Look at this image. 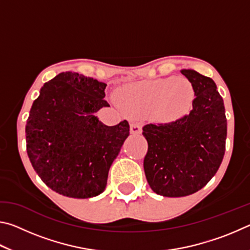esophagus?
<instances>
[{
	"label": "esophagus",
	"instance_id": "34e87169",
	"mask_svg": "<svg viewBox=\"0 0 250 250\" xmlns=\"http://www.w3.org/2000/svg\"><path fill=\"white\" fill-rule=\"evenodd\" d=\"M130 132L132 134H140L142 132L141 125L137 124V122H132V124H130Z\"/></svg>",
	"mask_w": 250,
	"mask_h": 250
}]
</instances>
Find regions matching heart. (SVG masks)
Here are the masks:
<instances>
[{
  "label": "heart",
  "mask_w": 250,
  "mask_h": 250,
  "mask_svg": "<svg viewBox=\"0 0 250 250\" xmlns=\"http://www.w3.org/2000/svg\"><path fill=\"white\" fill-rule=\"evenodd\" d=\"M124 98L142 115L151 112L153 119L171 122L191 109L194 100L192 83L186 78H160L130 87Z\"/></svg>",
  "instance_id": "b5f03b06"
}]
</instances>
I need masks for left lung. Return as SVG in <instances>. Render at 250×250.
<instances>
[{
    "label": "left lung",
    "mask_w": 250,
    "mask_h": 250,
    "mask_svg": "<svg viewBox=\"0 0 250 250\" xmlns=\"http://www.w3.org/2000/svg\"><path fill=\"white\" fill-rule=\"evenodd\" d=\"M194 89L189 113L168 124L146 125L147 152L143 167L154 193L188 196L208 183L221 166L227 137L223 98L214 80L193 69H182Z\"/></svg>",
    "instance_id": "left-lung-1"
}]
</instances>
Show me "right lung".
I'll use <instances>...</instances> for the list:
<instances>
[{"mask_svg":"<svg viewBox=\"0 0 250 250\" xmlns=\"http://www.w3.org/2000/svg\"><path fill=\"white\" fill-rule=\"evenodd\" d=\"M107 84L78 73L58 74L33 103L25 133L34 170L58 194L89 198L103 193L109 168L130 134L126 120L108 126L95 113L110 107Z\"/></svg>","mask_w":250,"mask_h":250,"instance_id":"add662e5","label":"right lung"}]
</instances>
